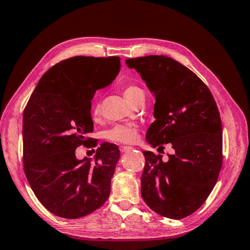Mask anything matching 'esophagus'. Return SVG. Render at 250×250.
<instances>
[{
    "label": "esophagus",
    "instance_id": "34e87169",
    "mask_svg": "<svg viewBox=\"0 0 250 250\" xmlns=\"http://www.w3.org/2000/svg\"><path fill=\"white\" fill-rule=\"evenodd\" d=\"M130 149H132V147H129V146H121L120 147L121 152H126V151H128Z\"/></svg>",
    "mask_w": 250,
    "mask_h": 250
}]
</instances>
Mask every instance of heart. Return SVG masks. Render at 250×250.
Returning a JSON list of instances; mask_svg holds the SVG:
<instances>
[{
	"instance_id": "1",
	"label": "heart",
	"mask_w": 250,
	"mask_h": 250,
	"mask_svg": "<svg viewBox=\"0 0 250 250\" xmlns=\"http://www.w3.org/2000/svg\"><path fill=\"white\" fill-rule=\"evenodd\" d=\"M123 93L125 98L130 103H133L138 96L145 95L144 90L141 86L136 84H126L123 86ZM91 114L93 118H98L101 114V106L99 102L92 104ZM105 138L114 143L122 144H132L136 141L138 137V126L136 124H116L112 126L111 128L105 130Z\"/></svg>"
}]
</instances>
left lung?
Instances as JSON below:
<instances>
[{"mask_svg":"<svg viewBox=\"0 0 250 250\" xmlns=\"http://www.w3.org/2000/svg\"><path fill=\"white\" fill-rule=\"evenodd\" d=\"M154 93V116L147 142L161 148L171 144L167 160L144 151L142 196L159 215L180 220L202 205L216 185L223 163L220 112L205 83L167 56L126 60Z\"/></svg>","mask_w":250,"mask_h":250,"instance_id":"1","label":"left lung"}]
</instances>
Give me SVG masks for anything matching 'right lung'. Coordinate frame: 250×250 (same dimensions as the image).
I'll return each mask as SVG.
<instances>
[{
	"mask_svg": "<svg viewBox=\"0 0 250 250\" xmlns=\"http://www.w3.org/2000/svg\"><path fill=\"white\" fill-rule=\"evenodd\" d=\"M120 57L77 56L60 61L37 83L23 114L26 178L43 207L57 216L79 218L102 207L120 159L116 145L102 143L94 160L77 159L81 145L96 146L91 100L111 84Z\"/></svg>",
	"mask_w": 250,
	"mask_h": 250,
	"instance_id": "1",
	"label": "right lung"
}]
</instances>
